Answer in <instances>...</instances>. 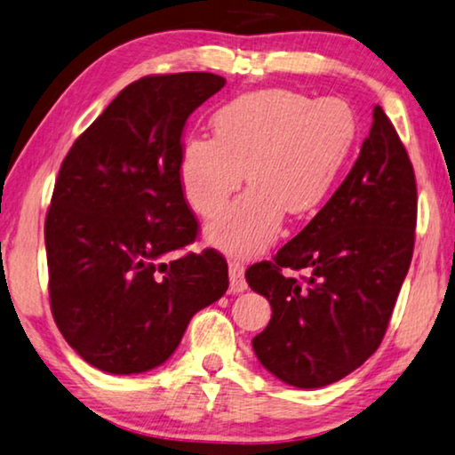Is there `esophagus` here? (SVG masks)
<instances>
[{
    "label": "esophagus",
    "instance_id": "1",
    "mask_svg": "<svg viewBox=\"0 0 455 455\" xmlns=\"http://www.w3.org/2000/svg\"><path fill=\"white\" fill-rule=\"evenodd\" d=\"M229 290H232L234 294L248 290V282L243 278V266L240 262L229 264Z\"/></svg>",
    "mask_w": 455,
    "mask_h": 455
}]
</instances>
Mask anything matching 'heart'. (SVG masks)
Instances as JSON below:
<instances>
[{
  "label": "heart",
  "instance_id": "heart-1",
  "mask_svg": "<svg viewBox=\"0 0 455 455\" xmlns=\"http://www.w3.org/2000/svg\"><path fill=\"white\" fill-rule=\"evenodd\" d=\"M213 139L189 137L179 181L189 205L213 218L243 181L251 188L207 228V240L232 256L262 251L290 215H308L329 196L356 140L345 100L270 88L242 94L212 116Z\"/></svg>",
  "mask_w": 455,
  "mask_h": 455
}]
</instances>
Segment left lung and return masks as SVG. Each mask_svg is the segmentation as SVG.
<instances>
[{"instance_id":"obj_1","label":"left lung","mask_w":455,"mask_h":455,"mask_svg":"<svg viewBox=\"0 0 455 455\" xmlns=\"http://www.w3.org/2000/svg\"><path fill=\"white\" fill-rule=\"evenodd\" d=\"M417 188L395 126L381 107L340 188L272 262L245 280L272 318L251 340L258 361L298 389L340 381L385 337L413 256ZM282 269H302L300 279Z\"/></svg>"}]
</instances>
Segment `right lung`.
<instances>
[{"label": "right lung", "mask_w": 455, "mask_h": 455, "mask_svg": "<svg viewBox=\"0 0 455 455\" xmlns=\"http://www.w3.org/2000/svg\"><path fill=\"white\" fill-rule=\"evenodd\" d=\"M210 72L145 76L118 92L66 155L44 226L50 307L82 359L137 375L175 353L189 320L228 290V262L196 242L179 153L189 115L220 92Z\"/></svg>", "instance_id": "add662e5"}]
</instances>
